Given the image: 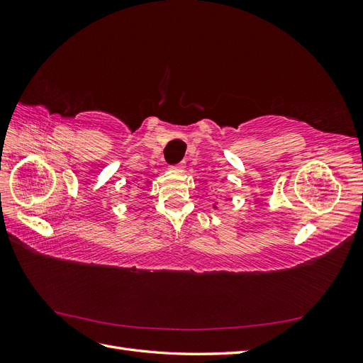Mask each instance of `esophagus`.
<instances>
[{
	"instance_id": "esophagus-1",
	"label": "esophagus",
	"mask_w": 363,
	"mask_h": 363,
	"mask_svg": "<svg viewBox=\"0 0 363 363\" xmlns=\"http://www.w3.org/2000/svg\"><path fill=\"white\" fill-rule=\"evenodd\" d=\"M171 169L175 172H183L186 169V162H180L177 164H174V167H171Z\"/></svg>"
}]
</instances>
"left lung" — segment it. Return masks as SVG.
<instances>
[{
  "instance_id": "left-lung-1",
  "label": "left lung",
  "mask_w": 363,
  "mask_h": 363,
  "mask_svg": "<svg viewBox=\"0 0 363 363\" xmlns=\"http://www.w3.org/2000/svg\"><path fill=\"white\" fill-rule=\"evenodd\" d=\"M212 207H213V211H218V208H219V204H218V201H215V203L212 204Z\"/></svg>"
}]
</instances>
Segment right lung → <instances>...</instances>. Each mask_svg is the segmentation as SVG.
I'll list each match as a JSON object with an SVG mask.
<instances>
[{"instance_id":"obj_1","label":"right lung","mask_w":363,"mask_h":363,"mask_svg":"<svg viewBox=\"0 0 363 363\" xmlns=\"http://www.w3.org/2000/svg\"><path fill=\"white\" fill-rule=\"evenodd\" d=\"M150 186H151V182H150V180H148V182H147V183H145V191H147V189H148V188H150Z\"/></svg>"}]
</instances>
